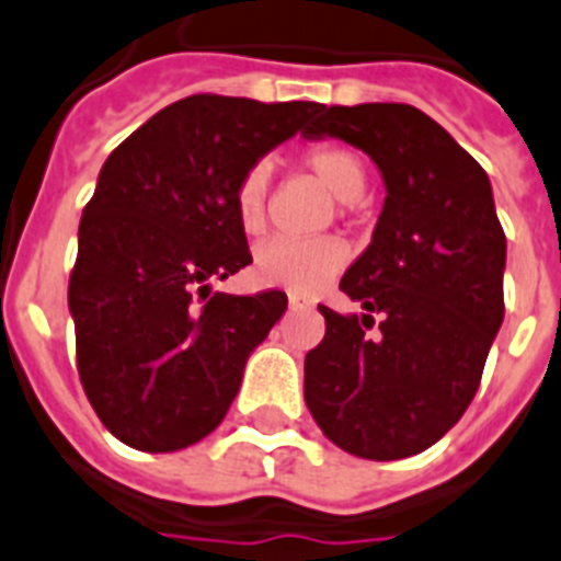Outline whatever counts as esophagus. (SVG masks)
<instances>
[{"instance_id": "esophagus-1", "label": "esophagus", "mask_w": 561, "mask_h": 561, "mask_svg": "<svg viewBox=\"0 0 561 561\" xmlns=\"http://www.w3.org/2000/svg\"><path fill=\"white\" fill-rule=\"evenodd\" d=\"M289 309H309V301L307 298H301V295H289Z\"/></svg>"}]
</instances>
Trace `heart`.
<instances>
[{"mask_svg": "<svg viewBox=\"0 0 561 561\" xmlns=\"http://www.w3.org/2000/svg\"><path fill=\"white\" fill-rule=\"evenodd\" d=\"M304 170H309L339 203H353L362 196L367 182L365 161L353 150L339 145L309 147L301 156ZM266 164H254L234 191L237 222L245 234H260L266 226ZM347 260V245L335 237L318 240H268L254 252V277L266 286H284L293 293H316L327 277L339 272Z\"/></svg>", "mask_w": 561, "mask_h": 561, "instance_id": "heart-1", "label": "heart"}]
</instances>
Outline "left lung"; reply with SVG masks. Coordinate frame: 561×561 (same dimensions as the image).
Masks as SVG:
<instances>
[{
  "mask_svg": "<svg viewBox=\"0 0 561 561\" xmlns=\"http://www.w3.org/2000/svg\"><path fill=\"white\" fill-rule=\"evenodd\" d=\"M304 133L365 150L388 187L339 284L365 312L318 307L327 333L304 362V400L339 449L411 458L463 416L504 321L507 237L490 179L408 103L330 106Z\"/></svg>",
  "mask_w": 561,
  "mask_h": 561,
  "instance_id": "obj_1",
  "label": "left lung"
}]
</instances>
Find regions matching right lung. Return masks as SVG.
<instances>
[{
  "instance_id": "obj_1",
  "label": "right lung",
  "mask_w": 561,
  "mask_h": 561,
  "mask_svg": "<svg viewBox=\"0 0 561 561\" xmlns=\"http://www.w3.org/2000/svg\"><path fill=\"white\" fill-rule=\"evenodd\" d=\"M324 103L191 95L103 161L78 231L69 309L89 402L121 443L176 451L234 402L286 295H210L252 263L234 191Z\"/></svg>"
}]
</instances>
